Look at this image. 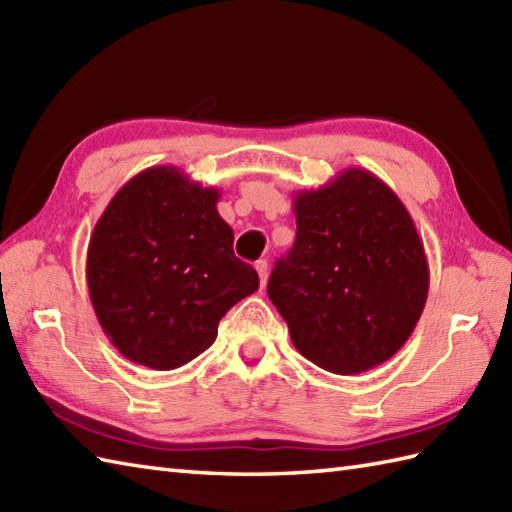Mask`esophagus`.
Listing matches in <instances>:
<instances>
[{
    "label": "esophagus",
    "instance_id": "esophagus-1",
    "mask_svg": "<svg viewBox=\"0 0 512 512\" xmlns=\"http://www.w3.org/2000/svg\"><path fill=\"white\" fill-rule=\"evenodd\" d=\"M255 270L259 275V284H262V288H264L266 279H268V262H266V259H259V262L255 264Z\"/></svg>",
    "mask_w": 512,
    "mask_h": 512
}]
</instances>
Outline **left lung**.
I'll list each match as a JSON object with an SVG mask.
<instances>
[{
    "mask_svg": "<svg viewBox=\"0 0 512 512\" xmlns=\"http://www.w3.org/2000/svg\"><path fill=\"white\" fill-rule=\"evenodd\" d=\"M297 239L268 281L301 356L361 374L407 343L429 292V264L405 204L374 173L341 171L295 193Z\"/></svg>",
    "mask_w": 512,
    "mask_h": 512,
    "instance_id": "obj_1",
    "label": "left lung"
}]
</instances>
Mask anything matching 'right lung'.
I'll list each match as a JSON object with an SVG mask.
<instances>
[{
	"label": "right lung",
	"instance_id": "1",
	"mask_svg": "<svg viewBox=\"0 0 512 512\" xmlns=\"http://www.w3.org/2000/svg\"><path fill=\"white\" fill-rule=\"evenodd\" d=\"M220 189L178 167L125 182L96 222L85 279L103 332L132 363L176 369L209 350L217 323L259 277L233 253Z\"/></svg>",
	"mask_w": 512,
	"mask_h": 512
}]
</instances>
